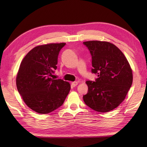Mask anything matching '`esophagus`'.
<instances>
[{"instance_id":"1","label":"esophagus","mask_w":147,"mask_h":147,"mask_svg":"<svg viewBox=\"0 0 147 147\" xmlns=\"http://www.w3.org/2000/svg\"><path fill=\"white\" fill-rule=\"evenodd\" d=\"M78 83L77 82H73V83H71V85L73 86V87H75L76 86L78 85Z\"/></svg>"}]
</instances>
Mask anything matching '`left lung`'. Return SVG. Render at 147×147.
I'll list each match as a JSON object with an SVG mask.
<instances>
[{"mask_svg":"<svg viewBox=\"0 0 147 147\" xmlns=\"http://www.w3.org/2000/svg\"><path fill=\"white\" fill-rule=\"evenodd\" d=\"M92 55V73L95 82L87 81L88 93L83 98L86 105L100 112H107L119 105L133 83L130 65L119 49L107 42H83Z\"/></svg>","mask_w":147,"mask_h":147,"instance_id":"obj_1","label":"left lung"}]
</instances>
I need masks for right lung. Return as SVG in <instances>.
<instances>
[{
  "mask_svg": "<svg viewBox=\"0 0 147 147\" xmlns=\"http://www.w3.org/2000/svg\"><path fill=\"white\" fill-rule=\"evenodd\" d=\"M65 43L35 47L21 62L16 76L18 92L28 107L39 114L60 107L70 91V84L51 77L57 69L59 52Z\"/></svg>",
  "mask_w": 147,
  "mask_h": 147,
  "instance_id": "add662e5",
  "label": "right lung"
}]
</instances>
